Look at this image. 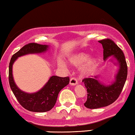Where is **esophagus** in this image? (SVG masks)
Here are the masks:
<instances>
[{"instance_id": "1", "label": "esophagus", "mask_w": 135, "mask_h": 135, "mask_svg": "<svg viewBox=\"0 0 135 135\" xmlns=\"http://www.w3.org/2000/svg\"><path fill=\"white\" fill-rule=\"evenodd\" d=\"M69 84L72 85H75L78 84V80H76V78L73 77L70 79V81H69Z\"/></svg>"}]
</instances>
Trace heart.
<instances>
[{
  "label": "heart",
  "instance_id": "b5f03b06",
  "mask_svg": "<svg viewBox=\"0 0 135 135\" xmlns=\"http://www.w3.org/2000/svg\"><path fill=\"white\" fill-rule=\"evenodd\" d=\"M89 58V55L84 53H79L69 58V62L73 66H78L82 64L80 67V72L82 75H89L95 71L98 64V60L96 58ZM60 67H65L66 64L64 62H59Z\"/></svg>",
  "mask_w": 135,
  "mask_h": 135
}]
</instances>
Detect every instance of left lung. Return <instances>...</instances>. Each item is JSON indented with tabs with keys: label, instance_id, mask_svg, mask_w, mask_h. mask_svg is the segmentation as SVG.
<instances>
[{
	"label": "left lung",
	"instance_id": "8db88e82",
	"mask_svg": "<svg viewBox=\"0 0 135 135\" xmlns=\"http://www.w3.org/2000/svg\"><path fill=\"white\" fill-rule=\"evenodd\" d=\"M99 42L104 49V60L114 56L119 62V69L115 80L109 85L100 82L98 76L82 80L87 89L88 97L84 105L89 109H97L113 104L121 93L127 76V66L125 56L121 49L112 40L104 39Z\"/></svg>",
	"mask_w": 135,
	"mask_h": 135
}]
</instances>
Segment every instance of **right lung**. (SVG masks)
I'll return each mask as SVG.
<instances>
[{
	"instance_id": "obj_1",
	"label": "right lung",
	"mask_w": 135,
	"mask_h": 135,
	"mask_svg": "<svg viewBox=\"0 0 135 135\" xmlns=\"http://www.w3.org/2000/svg\"><path fill=\"white\" fill-rule=\"evenodd\" d=\"M49 48L47 45L30 43L22 47L11 57L9 66V82L10 88L20 104L28 111L33 112H46L54 107L58 95L62 89L69 82V77L51 76L44 86L38 91L33 93L24 92L15 84L12 74L14 62L20 56L27 54L41 53Z\"/></svg>"
}]
</instances>
